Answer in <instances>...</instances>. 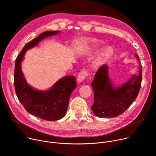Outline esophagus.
<instances>
[{
    "label": "esophagus",
    "instance_id": "34e87169",
    "mask_svg": "<svg viewBox=\"0 0 156 156\" xmlns=\"http://www.w3.org/2000/svg\"><path fill=\"white\" fill-rule=\"evenodd\" d=\"M87 75H88V72L86 70H83L81 72H80L78 75V79H77L79 83L82 82L85 79V78L87 76Z\"/></svg>",
    "mask_w": 156,
    "mask_h": 156
}]
</instances>
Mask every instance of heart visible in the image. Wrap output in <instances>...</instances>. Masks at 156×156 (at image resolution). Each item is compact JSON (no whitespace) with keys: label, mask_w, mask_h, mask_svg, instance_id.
Returning a JSON list of instances; mask_svg holds the SVG:
<instances>
[{"label":"heart","mask_w":156,"mask_h":156,"mask_svg":"<svg viewBox=\"0 0 156 156\" xmlns=\"http://www.w3.org/2000/svg\"><path fill=\"white\" fill-rule=\"evenodd\" d=\"M85 44H93L95 46H99L100 42L95 39H87L83 42ZM114 54V50L110 46L105 48L102 51L100 52L98 57L93 61L92 63V66L93 68H97L104 63L108 61L111 57H112Z\"/></svg>","instance_id":"1"}]
</instances>
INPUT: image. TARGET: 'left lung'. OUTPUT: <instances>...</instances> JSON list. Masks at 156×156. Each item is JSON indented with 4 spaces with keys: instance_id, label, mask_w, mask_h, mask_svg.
<instances>
[{
    "instance_id": "8db88e82",
    "label": "left lung",
    "mask_w": 156,
    "mask_h": 156,
    "mask_svg": "<svg viewBox=\"0 0 156 156\" xmlns=\"http://www.w3.org/2000/svg\"><path fill=\"white\" fill-rule=\"evenodd\" d=\"M140 61L139 56L136 54ZM107 65L101 66L91 83L94 101L91 107L94 114L101 118H112L123 113L138 95L142 81V66L138 75H132L122 86L114 87L108 76Z\"/></svg>"
}]
</instances>
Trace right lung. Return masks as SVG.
Instances as JSON below:
<instances>
[{"label":"right lung","mask_w":156,"mask_h":156,"mask_svg":"<svg viewBox=\"0 0 156 156\" xmlns=\"http://www.w3.org/2000/svg\"><path fill=\"white\" fill-rule=\"evenodd\" d=\"M59 33V31L42 33L27 44L16 58L15 64L14 84L18 100L30 114L48 121L58 120L64 117L70 96L76 87L75 76H66L60 79L49 90H36L27 82L21 63L27 50L36 46L43 39Z\"/></svg>","instance_id":"add662e5"}]
</instances>
